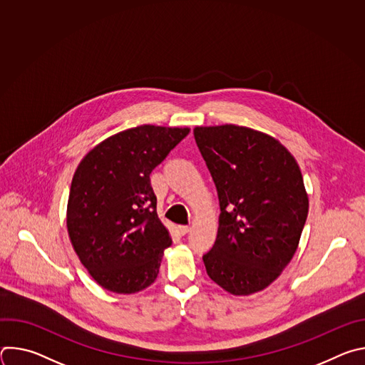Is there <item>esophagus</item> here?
<instances>
[{
    "instance_id": "obj_1",
    "label": "esophagus",
    "mask_w": 365,
    "mask_h": 365,
    "mask_svg": "<svg viewBox=\"0 0 365 365\" xmlns=\"http://www.w3.org/2000/svg\"><path fill=\"white\" fill-rule=\"evenodd\" d=\"M179 234L180 235H186L189 231H190V227L189 225H179Z\"/></svg>"
}]
</instances>
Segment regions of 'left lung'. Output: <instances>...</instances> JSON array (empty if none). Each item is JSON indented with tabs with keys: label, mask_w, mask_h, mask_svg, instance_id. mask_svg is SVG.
Wrapping results in <instances>:
<instances>
[{
	"label": "left lung",
	"mask_w": 365,
	"mask_h": 365,
	"mask_svg": "<svg viewBox=\"0 0 365 365\" xmlns=\"http://www.w3.org/2000/svg\"><path fill=\"white\" fill-rule=\"evenodd\" d=\"M193 135L221 206L206 273L234 296L262 292L290 263L307 218L300 168L277 138L248 127H195Z\"/></svg>",
	"instance_id": "left-lung-1"
}]
</instances>
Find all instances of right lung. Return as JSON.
Instances as JSON below:
<instances>
[{
    "label": "right lung",
    "mask_w": 365,
    "mask_h": 365,
    "mask_svg": "<svg viewBox=\"0 0 365 365\" xmlns=\"http://www.w3.org/2000/svg\"><path fill=\"white\" fill-rule=\"evenodd\" d=\"M189 131L133 127L96 144L78 165L68 199V234L79 262L106 290L133 294L158 277L172 238L155 211L150 173Z\"/></svg>",
    "instance_id": "1"
}]
</instances>
